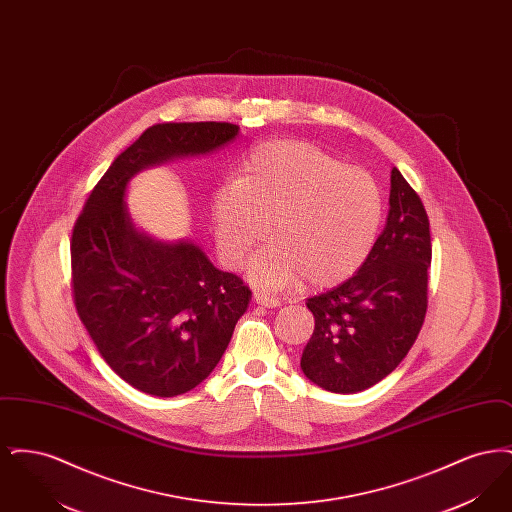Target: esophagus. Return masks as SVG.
Instances as JSON below:
<instances>
[{
    "instance_id": "34e87169",
    "label": "esophagus",
    "mask_w": 512,
    "mask_h": 512,
    "mask_svg": "<svg viewBox=\"0 0 512 512\" xmlns=\"http://www.w3.org/2000/svg\"><path fill=\"white\" fill-rule=\"evenodd\" d=\"M253 301H255L257 305L267 307V309H276V307H280V301H278L276 297H270L267 293H253Z\"/></svg>"
}]
</instances>
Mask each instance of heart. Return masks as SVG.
<instances>
[{
  "mask_svg": "<svg viewBox=\"0 0 512 512\" xmlns=\"http://www.w3.org/2000/svg\"><path fill=\"white\" fill-rule=\"evenodd\" d=\"M382 219V190L368 172L297 140L255 147L211 199L220 257L230 267L265 238L270 220L274 240L249 263V278L267 290L301 278L313 288L345 282L363 267Z\"/></svg>",
  "mask_w": 512,
  "mask_h": 512,
  "instance_id": "1",
  "label": "heart"
}]
</instances>
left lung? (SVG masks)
Wrapping results in <instances>:
<instances>
[{
  "mask_svg": "<svg viewBox=\"0 0 512 512\" xmlns=\"http://www.w3.org/2000/svg\"><path fill=\"white\" fill-rule=\"evenodd\" d=\"M430 261L428 215L393 167L388 222L363 267L307 299L315 332L301 355L303 374L322 390L357 393L393 372L422 328Z\"/></svg>",
  "mask_w": 512,
  "mask_h": 512,
  "instance_id": "obj_1",
  "label": "left lung"
}]
</instances>
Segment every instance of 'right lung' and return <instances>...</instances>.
I'll return each instance as SVG.
<instances>
[{
  "label": "right lung",
  "mask_w": 512,
  "mask_h": 512,
  "mask_svg": "<svg viewBox=\"0 0 512 512\" xmlns=\"http://www.w3.org/2000/svg\"><path fill=\"white\" fill-rule=\"evenodd\" d=\"M240 134L230 122H165L122 151L76 220V311L103 361L157 397L194 390L219 365L251 292L192 240L161 242L130 215V180L149 167L201 157Z\"/></svg>",
  "instance_id": "add662e5"
}]
</instances>
